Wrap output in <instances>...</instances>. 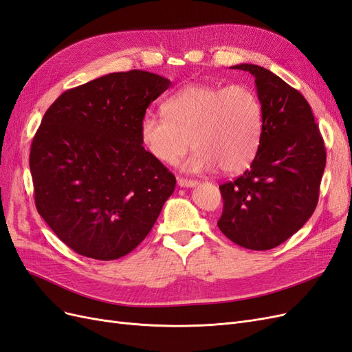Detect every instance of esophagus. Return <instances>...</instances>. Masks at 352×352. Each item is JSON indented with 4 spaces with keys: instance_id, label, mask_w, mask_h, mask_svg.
Returning <instances> with one entry per match:
<instances>
[{
    "instance_id": "obj_1",
    "label": "esophagus",
    "mask_w": 352,
    "mask_h": 352,
    "mask_svg": "<svg viewBox=\"0 0 352 352\" xmlns=\"http://www.w3.org/2000/svg\"><path fill=\"white\" fill-rule=\"evenodd\" d=\"M177 185L182 186V188H192V186H197V185H198V180L179 177V179H177Z\"/></svg>"
}]
</instances>
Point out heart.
<instances>
[{
  "label": "heart",
  "instance_id": "b5f03b06",
  "mask_svg": "<svg viewBox=\"0 0 352 352\" xmlns=\"http://www.w3.org/2000/svg\"><path fill=\"white\" fill-rule=\"evenodd\" d=\"M164 116L146 114L140 124L141 142L153 158L175 164L192 145L197 151L185 168L221 173L247 170L260 150L264 127L263 104L247 85L194 83L163 104Z\"/></svg>",
  "mask_w": 352,
  "mask_h": 352
}]
</instances>
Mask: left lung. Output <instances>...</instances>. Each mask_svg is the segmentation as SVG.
<instances>
[{"label":"left lung","instance_id":"1","mask_svg":"<svg viewBox=\"0 0 352 352\" xmlns=\"http://www.w3.org/2000/svg\"><path fill=\"white\" fill-rule=\"evenodd\" d=\"M232 69L255 78L264 127L250 170L220 185L223 235L243 248L265 251L300 230L316 210L326 150L310 104L270 70L255 65Z\"/></svg>","mask_w":352,"mask_h":352}]
</instances>
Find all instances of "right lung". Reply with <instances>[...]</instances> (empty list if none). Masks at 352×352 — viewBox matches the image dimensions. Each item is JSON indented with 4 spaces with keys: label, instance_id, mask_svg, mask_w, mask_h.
Instances as JSON below:
<instances>
[{
    "label": "right lung",
    "instance_id": "obj_1",
    "mask_svg": "<svg viewBox=\"0 0 352 352\" xmlns=\"http://www.w3.org/2000/svg\"><path fill=\"white\" fill-rule=\"evenodd\" d=\"M158 74H105L63 92L30 146L35 206L51 230L83 257L110 261L153 229L176 177L141 142L140 124L170 88Z\"/></svg>",
    "mask_w": 352,
    "mask_h": 352
}]
</instances>
